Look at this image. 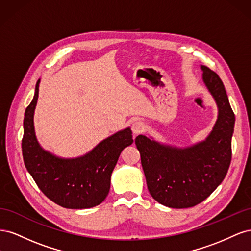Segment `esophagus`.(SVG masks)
<instances>
[{"mask_svg":"<svg viewBox=\"0 0 251 251\" xmlns=\"http://www.w3.org/2000/svg\"><path fill=\"white\" fill-rule=\"evenodd\" d=\"M144 128H146V126L141 121H135L132 125V132L134 135L141 134L144 131Z\"/></svg>","mask_w":251,"mask_h":251,"instance_id":"1","label":"esophagus"}]
</instances>
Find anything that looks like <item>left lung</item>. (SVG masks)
<instances>
[{
	"label": "left lung",
	"mask_w": 251,
	"mask_h": 251,
	"mask_svg": "<svg viewBox=\"0 0 251 251\" xmlns=\"http://www.w3.org/2000/svg\"><path fill=\"white\" fill-rule=\"evenodd\" d=\"M200 68L218 107V119L205 140L178 148L144 135L135 139L151 196L172 208L193 207L204 201L221 184L231 161L234 114L221 78L209 68Z\"/></svg>",
	"instance_id": "8db88e82"
}]
</instances>
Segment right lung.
<instances>
[{
	"instance_id": "right-lung-1",
	"label": "right lung",
	"mask_w": 251,
	"mask_h": 251,
	"mask_svg": "<svg viewBox=\"0 0 251 251\" xmlns=\"http://www.w3.org/2000/svg\"><path fill=\"white\" fill-rule=\"evenodd\" d=\"M41 79L24 117L22 151L27 171L48 198L59 206L85 209L100 204L108 196L111 175L123 150L133 143L126 127L103 139L89 153L76 158H60L44 150L34 131V110Z\"/></svg>"
}]
</instances>
